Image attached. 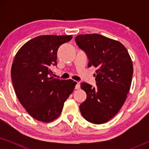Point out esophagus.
<instances>
[{
	"instance_id": "34e87169",
	"label": "esophagus",
	"mask_w": 149,
	"mask_h": 149,
	"mask_svg": "<svg viewBox=\"0 0 149 149\" xmlns=\"http://www.w3.org/2000/svg\"><path fill=\"white\" fill-rule=\"evenodd\" d=\"M80 86H81L80 83H79V82H77L76 85H75V89H79V88H80Z\"/></svg>"
}]
</instances>
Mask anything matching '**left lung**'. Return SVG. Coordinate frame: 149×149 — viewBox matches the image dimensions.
<instances>
[{
  "label": "left lung",
  "instance_id": "8db88e82",
  "mask_svg": "<svg viewBox=\"0 0 149 149\" xmlns=\"http://www.w3.org/2000/svg\"><path fill=\"white\" fill-rule=\"evenodd\" d=\"M75 41L86 54L88 67L97 68L96 87L81 83L87 94L79 106L81 115L90 123H104L117 115L125 102L133 76L132 61L123 45L100 34H80Z\"/></svg>",
  "mask_w": 149,
  "mask_h": 149
}]
</instances>
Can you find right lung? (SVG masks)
<instances>
[{
  "mask_svg": "<svg viewBox=\"0 0 149 149\" xmlns=\"http://www.w3.org/2000/svg\"><path fill=\"white\" fill-rule=\"evenodd\" d=\"M72 36L42 35L19 49L11 67V79L20 103L34 119L48 123L61 114L76 82L51 77L57 66V53Z\"/></svg>",
  "mask_w": 149,
  "mask_h": 149,
  "instance_id": "obj_1",
  "label": "right lung"
}]
</instances>
